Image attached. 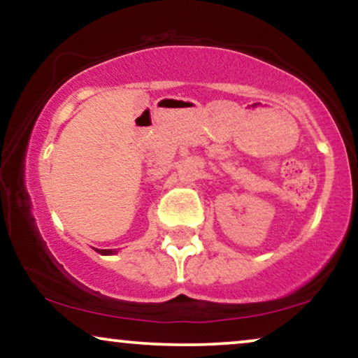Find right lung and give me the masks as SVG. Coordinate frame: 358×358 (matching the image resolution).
<instances>
[{"instance_id":"right-lung-1","label":"right lung","mask_w":358,"mask_h":358,"mask_svg":"<svg viewBox=\"0 0 358 358\" xmlns=\"http://www.w3.org/2000/svg\"><path fill=\"white\" fill-rule=\"evenodd\" d=\"M96 252H99V250H96ZM100 253L101 255H113L115 252H113V250H100Z\"/></svg>"}]
</instances>
